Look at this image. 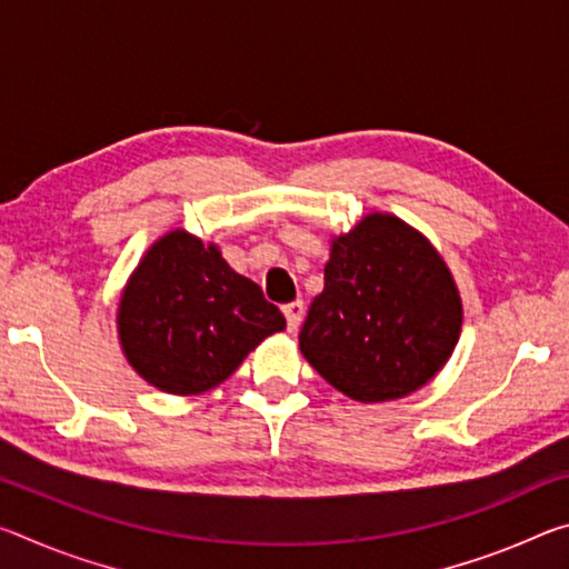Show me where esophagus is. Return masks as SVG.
<instances>
[{"mask_svg": "<svg viewBox=\"0 0 569 569\" xmlns=\"http://www.w3.org/2000/svg\"><path fill=\"white\" fill-rule=\"evenodd\" d=\"M303 311H306L303 301H291V303H286V306H283V313H286L288 329L296 331L298 326H301V321H303Z\"/></svg>", "mask_w": 569, "mask_h": 569, "instance_id": "34e87169", "label": "esophagus"}]
</instances>
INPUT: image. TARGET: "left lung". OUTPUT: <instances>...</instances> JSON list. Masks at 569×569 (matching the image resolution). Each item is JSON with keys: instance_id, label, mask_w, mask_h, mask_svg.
Here are the masks:
<instances>
[{"instance_id": "obj_1", "label": "left lung", "mask_w": 569, "mask_h": 569, "mask_svg": "<svg viewBox=\"0 0 569 569\" xmlns=\"http://www.w3.org/2000/svg\"><path fill=\"white\" fill-rule=\"evenodd\" d=\"M323 281L298 346L349 399L409 397L455 353L465 321L455 276L429 238L401 218L369 213L333 236Z\"/></svg>"}]
</instances>
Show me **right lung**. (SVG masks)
<instances>
[{"instance_id":"add662e5","label":"right lung","mask_w":569,"mask_h":569,"mask_svg":"<svg viewBox=\"0 0 569 569\" xmlns=\"http://www.w3.org/2000/svg\"><path fill=\"white\" fill-rule=\"evenodd\" d=\"M283 313L261 286L236 273L216 243L172 228L124 283L118 336L138 377L176 397L216 389L271 333Z\"/></svg>"}]
</instances>
